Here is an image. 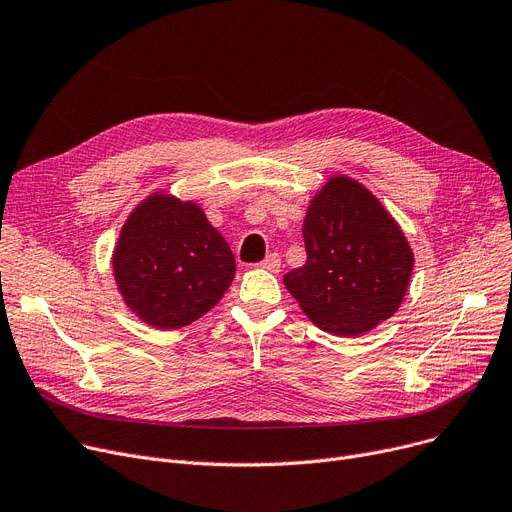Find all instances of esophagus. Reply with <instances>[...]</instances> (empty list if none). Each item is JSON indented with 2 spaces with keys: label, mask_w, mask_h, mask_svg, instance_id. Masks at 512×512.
Instances as JSON below:
<instances>
[{
  "label": "esophagus",
  "mask_w": 512,
  "mask_h": 512,
  "mask_svg": "<svg viewBox=\"0 0 512 512\" xmlns=\"http://www.w3.org/2000/svg\"><path fill=\"white\" fill-rule=\"evenodd\" d=\"M280 265H282V259H280L278 253H269V255L261 261V267L267 269V271H271V274H278Z\"/></svg>",
  "instance_id": "1"
}]
</instances>
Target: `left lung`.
<instances>
[{"instance_id":"1","label":"left lung","mask_w":512,"mask_h":512,"mask_svg":"<svg viewBox=\"0 0 512 512\" xmlns=\"http://www.w3.org/2000/svg\"><path fill=\"white\" fill-rule=\"evenodd\" d=\"M302 236L306 263L284 286L317 327L356 337L395 315L410 286V243L362 183L331 177L311 199Z\"/></svg>"}]
</instances>
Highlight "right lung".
<instances>
[{"label":"right lung","mask_w":512,"mask_h":512,"mask_svg":"<svg viewBox=\"0 0 512 512\" xmlns=\"http://www.w3.org/2000/svg\"><path fill=\"white\" fill-rule=\"evenodd\" d=\"M113 276L127 309L156 329L212 311L234 280V255L195 201L156 191L125 220Z\"/></svg>","instance_id":"obj_1"}]
</instances>
